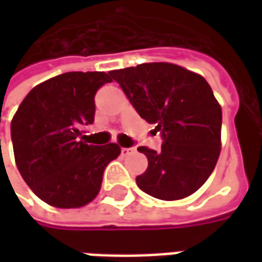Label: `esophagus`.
I'll list each match as a JSON object with an SVG mask.
<instances>
[{
	"label": "esophagus",
	"mask_w": 262,
	"mask_h": 262,
	"mask_svg": "<svg viewBox=\"0 0 262 262\" xmlns=\"http://www.w3.org/2000/svg\"><path fill=\"white\" fill-rule=\"evenodd\" d=\"M133 151H135V148H129V147H122V150H120L122 156H129V154H132Z\"/></svg>",
	"instance_id": "34e87169"
}]
</instances>
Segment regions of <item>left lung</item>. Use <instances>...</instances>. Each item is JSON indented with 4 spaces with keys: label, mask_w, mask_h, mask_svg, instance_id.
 I'll use <instances>...</instances> for the list:
<instances>
[{
    "label": "left lung",
    "mask_w": 262,
    "mask_h": 262,
    "mask_svg": "<svg viewBox=\"0 0 262 262\" xmlns=\"http://www.w3.org/2000/svg\"><path fill=\"white\" fill-rule=\"evenodd\" d=\"M143 119L161 133V150L140 146L147 170L143 192L163 201L192 195L206 182L222 146V108L202 75L171 63H143L109 71Z\"/></svg>",
    "instance_id": "8db88e82"
}]
</instances>
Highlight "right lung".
Here are the masks:
<instances>
[{
    "instance_id": "1",
    "label": "right lung",
    "mask_w": 262,
    "mask_h": 262,
    "mask_svg": "<svg viewBox=\"0 0 262 262\" xmlns=\"http://www.w3.org/2000/svg\"><path fill=\"white\" fill-rule=\"evenodd\" d=\"M111 78L103 71H71L32 88L11 122L16 167L37 198L73 209L92 202L106 165L120 154L116 143L94 146L81 137L91 125L94 97Z\"/></svg>"
}]
</instances>
